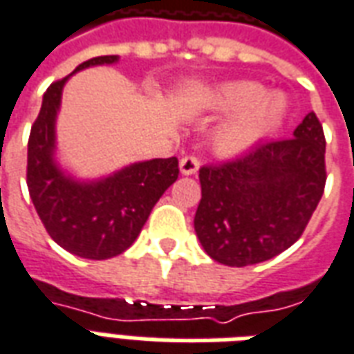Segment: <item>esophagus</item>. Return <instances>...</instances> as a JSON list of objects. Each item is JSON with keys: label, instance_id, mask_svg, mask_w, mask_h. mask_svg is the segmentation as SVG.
I'll list each match as a JSON object with an SVG mask.
<instances>
[{"label": "esophagus", "instance_id": "esophagus-1", "mask_svg": "<svg viewBox=\"0 0 354 354\" xmlns=\"http://www.w3.org/2000/svg\"><path fill=\"white\" fill-rule=\"evenodd\" d=\"M199 157H195V155H185L180 159V172L185 174V176H192L195 174L197 170H199Z\"/></svg>", "mask_w": 354, "mask_h": 354}]
</instances>
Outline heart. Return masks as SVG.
Instances as JSON below:
<instances>
[{"label":"heart","instance_id":"b5f03b06","mask_svg":"<svg viewBox=\"0 0 354 354\" xmlns=\"http://www.w3.org/2000/svg\"><path fill=\"white\" fill-rule=\"evenodd\" d=\"M261 87L252 81L227 83L210 93L208 100L223 111H239L216 136V147L222 153H239L281 123L286 106L281 94L269 93L260 99Z\"/></svg>","mask_w":354,"mask_h":354}]
</instances>
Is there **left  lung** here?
<instances>
[{
  "instance_id": "left-lung-1",
  "label": "left lung",
  "mask_w": 354,
  "mask_h": 354,
  "mask_svg": "<svg viewBox=\"0 0 354 354\" xmlns=\"http://www.w3.org/2000/svg\"><path fill=\"white\" fill-rule=\"evenodd\" d=\"M326 138L307 113L294 136L199 169L195 233L212 260L245 267L271 260L301 237L326 185Z\"/></svg>"
}]
</instances>
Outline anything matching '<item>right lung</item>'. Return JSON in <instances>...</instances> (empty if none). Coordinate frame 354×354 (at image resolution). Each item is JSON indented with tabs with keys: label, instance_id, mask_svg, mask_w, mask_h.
I'll return each instance as SVG.
<instances>
[{
	"label": "right lung",
	"instance_id": "obj_1",
	"mask_svg": "<svg viewBox=\"0 0 354 354\" xmlns=\"http://www.w3.org/2000/svg\"><path fill=\"white\" fill-rule=\"evenodd\" d=\"M117 62V55L91 58L75 68ZM70 77V75H68ZM55 81L43 94L39 115L28 140V192L50 239L87 260H108L136 241L161 195L176 182V157L151 159L127 167L113 176L80 184L64 176L53 161L55 119L62 87Z\"/></svg>",
	"mask_w": 354,
	"mask_h": 354
}]
</instances>
